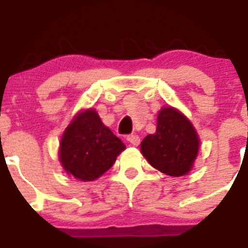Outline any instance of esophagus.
Masks as SVG:
<instances>
[{
    "mask_svg": "<svg viewBox=\"0 0 248 248\" xmlns=\"http://www.w3.org/2000/svg\"><path fill=\"white\" fill-rule=\"evenodd\" d=\"M126 140H128V141L131 144V145H134V146H138L140 144V138H139V135H137V134L128 135Z\"/></svg>",
    "mask_w": 248,
    "mask_h": 248,
    "instance_id": "1",
    "label": "esophagus"
}]
</instances>
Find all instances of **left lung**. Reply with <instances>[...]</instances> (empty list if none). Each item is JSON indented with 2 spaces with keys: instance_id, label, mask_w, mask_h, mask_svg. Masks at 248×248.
Instances as JSON below:
<instances>
[{
  "instance_id": "obj_1",
  "label": "left lung",
  "mask_w": 248,
  "mask_h": 248,
  "mask_svg": "<svg viewBox=\"0 0 248 248\" xmlns=\"http://www.w3.org/2000/svg\"><path fill=\"white\" fill-rule=\"evenodd\" d=\"M199 145L198 133L189 119L172 107H166L157 114L156 131L144 138L140 150L153 168L176 177L191 170Z\"/></svg>"
}]
</instances>
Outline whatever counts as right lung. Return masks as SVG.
Masks as SVG:
<instances>
[{
	"instance_id": "1",
	"label": "right lung",
	"mask_w": 248,
	"mask_h": 248,
	"mask_svg": "<svg viewBox=\"0 0 248 248\" xmlns=\"http://www.w3.org/2000/svg\"><path fill=\"white\" fill-rule=\"evenodd\" d=\"M125 149L122 140L105 126L94 109L76 115L61 140L59 161L78 180L93 181L113 166Z\"/></svg>"
}]
</instances>
